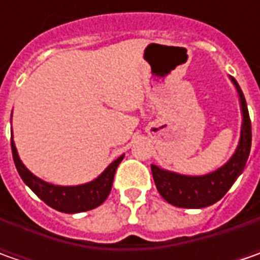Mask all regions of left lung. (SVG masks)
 I'll use <instances>...</instances> for the list:
<instances>
[{"label": "left lung", "instance_id": "obj_1", "mask_svg": "<svg viewBox=\"0 0 260 260\" xmlns=\"http://www.w3.org/2000/svg\"><path fill=\"white\" fill-rule=\"evenodd\" d=\"M232 81L240 96L243 113L242 136L237 150L224 166H221L213 174L204 176H185L168 172L156 165H152V175L155 179L156 188L169 204L181 208H204L213 205L224 197L225 192L239 178V175L243 172L252 146V124L245 95L235 78H232Z\"/></svg>", "mask_w": 260, "mask_h": 260}]
</instances>
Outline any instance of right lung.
Wrapping results in <instances>:
<instances>
[{"label": "right lung", "mask_w": 260, "mask_h": 260, "mask_svg": "<svg viewBox=\"0 0 260 260\" xmlns=\"http://www.w3.org/2000/svg\"><path fill=\"white\" fill-rule=\"evenodd\" d=\"M11 150H13L15 168L21 179L24 181V184L49 207L68 214L88 211L103 204L111 191L117 166L120 165V162L124 157L120 156L118 159H115L103 174L89 184L78 185V186H59V185L47 184L31 174L20 160L13 140H11Z\"/></svg>", "instance_id": "add662e5"}]
</instances>
